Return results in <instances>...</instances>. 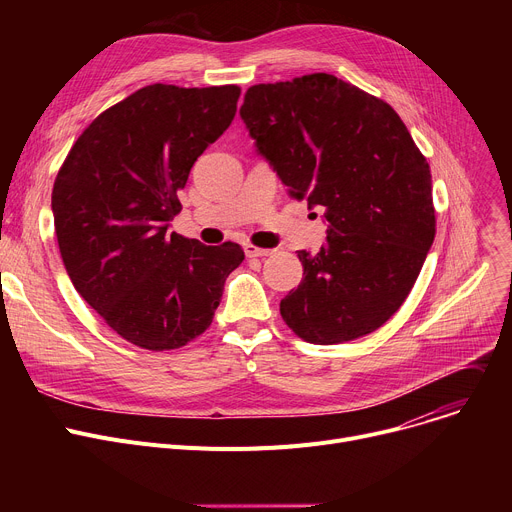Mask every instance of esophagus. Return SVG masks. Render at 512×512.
<instances>
[{"label":"esophagus","instance_id":"obj_1","mask_svg":"<svg viewBox=\"0 0 512 512\" xmlns=\"http://www.w3.org/2000/svg\"><path fill=\"white\" fill-rule=\"evenodd\" d=\"M274 251L272 249H261V247H255V245H245V255L247 257H251V259H255V257H267V255H272Z\"/></svg>","mask_w":512,"mask_h":512}]
</instances>
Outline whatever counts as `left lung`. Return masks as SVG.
Returning a JSON list of instances; mask_svg holds the SVG:
<instances>
[{"label": "left lung", "instance_id": "left-lung-1", "mask_svg": "<svg viewBox=\"0 0 512 512\" xmlns=\"http://www.w3.org/2000/svg\"><path fill=\"white\" fill-rule=\"evenodd\" d=\"M240 118L288 193L328 222L321 251H299L286 326L311 344L375 332L409 297L436 236L432 172L405 122L326 72L253 85Z\"/></svg>", "mask_w": 512, "mask_h": 512}]
</instances>
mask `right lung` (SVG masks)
<instances>
[{"label":"right lung","mask_w":512,"mask_h":512,"mask_svg":"<svg viewBox=\"0 0 512 512\" xmlns=\"http://www.w3.org/2000/svg\"><path fill=\"white\" fill-rule=\"evenodd\" d=\"M238 97L236 85L143 87L85 128L53 182V224L74 288L147 351L201 336L245 259L230 240L205 247L168 234L178 191L234 120Z\"/></svg>","instance_id":"1"}]
</instances>
